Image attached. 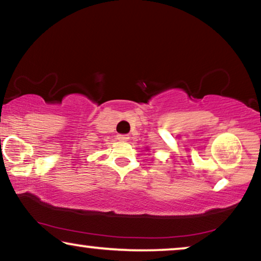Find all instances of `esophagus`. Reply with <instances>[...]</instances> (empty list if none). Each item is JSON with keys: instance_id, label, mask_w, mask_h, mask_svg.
<instances>
[{"instance_id": "obj_1", "label": "esophagus", "mask_w": 261, "mask_h": 261, "mask_svg": "<svg viewBox=\"0 0 261 261\" xmlns=\"http://www.w3.org/2000/svg\"><path fill=\"white\" fill-rule=\"evenodd\" d=\"M129 138L130 137L127 135H118V136H117V139H118L119 142H126Z\"/></svg>"}]
</instances>
